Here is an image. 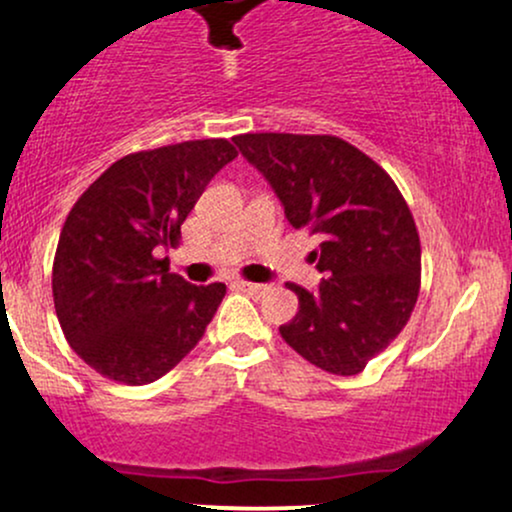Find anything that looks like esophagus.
Instances as JSON below:
<instances>
[{"instance_id":"1","label":"esophagus","mask_w":512,"mask_h":512,"mask_svg":"<svg viewBox=\"0 0 512 512\" xmlns=\"http://www.w3.org/2000/svg\"><path fill=\"white\" fill-rule=\"evenodd\" d=\"M233 287H235V289H240V292H245V294H255V297H257V294H265L267 289H270V287H267V284L245 282V279H238V282H235Z\"/></svg>"}]
</instances>
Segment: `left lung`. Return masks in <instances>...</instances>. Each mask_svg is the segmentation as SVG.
I'll return each mask as SVG.
<instances>
[{
  "label": "left lung",
  "instance_id": "left-lung-1",
  "mask_svg": "<svg viewBox=\"0 0 512 512\" xmlns=\"http://www.w3.org/2000/svg\"><path fill=\"white\" fill-rule=\"evenodd\" d=\"M277 193L294 228L319 235L326 272L316 292L287 284L299 311L279 326L301 358L358 375L410 321L422 247L410 206L383 166L331 134H240L233 139Z\"/></svg>",
  "mask_w": 512,
  "mask_h": 512
}]
</instances>
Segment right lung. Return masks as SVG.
<instances>
[{
    "label": "right lung",
    "instance_id": "right-lung-1",
    "mask_svg": "<svg viewBox=\"0 0 512 512\" xmlns=\"http://www.w3.org/2000/svg\"><path fill=\"white\" fill-rule=\"evenodd\" d=\"M238 149L193 139L127 154L75 201L53 260V304L66 341L95 373L147 385L193 351L225 297L169 272L164 247L208 181Z\"/></svg>",
    "mask_w": 512,
    "mask_h": 512
}]
</instances>
